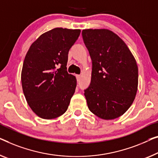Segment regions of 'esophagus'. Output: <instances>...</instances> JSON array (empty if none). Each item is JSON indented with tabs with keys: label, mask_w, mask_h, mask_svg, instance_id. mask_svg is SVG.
I'll use <instances>...</instances> for the list:
<instances>
[{
	"label": "esophagus",
	"mask_w": 158,
	"mask_h": 158,
	"mask_svg": "<svg viewBox=\"0 0 158 158\" xmlns=\"http://www.w3.org/2000/svg\"><path fill=\"white\" fill-rule=\"evenodd\" d=\"M76 77H77V81H79L80 79H81V76L80 75H76Z\"/></svg>",
	"instance_id": "esophagus-1"
}]
</instances>
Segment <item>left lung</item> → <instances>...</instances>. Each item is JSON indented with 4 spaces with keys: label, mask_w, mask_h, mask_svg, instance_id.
<instances>
[{
    "label": "left lung",
    "mask_w": 158,
    "mask_h": 158,
    "mask_svg": "<svg viewBox=\"0 0 158 158\" xmlns=\"http://www.w3.org/2000/svg\"><path fill=\"white\" fill-rule=\"evenodd\" d=\"M82 36L92 60L91 84L84 91L89 109L100 118H117L131 107L137 93L135 59L111 30L85 29Z\"/></svg>",
    "instance_id": "1"
}]
</instances>
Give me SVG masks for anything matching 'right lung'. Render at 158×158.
<instances>
[{
    "label": "right lung",
    "instance_id": "add662e5",
    "mask_svg": "<svg viewBox=\"0 0 158 158\" xmlns=\"http://www.w3.org/2000/svg\"><path fill=\"white\" fill-rule=\"evenodd\" d=\"M80 32L54 28L42 34L25 55L23 91L30 109L41 118H56L68 109L77 86L76 77L67 71L68 53Z\"/></svg>",
    "mask_w": 158,
    "mask_h": 158
}]
</instances>
